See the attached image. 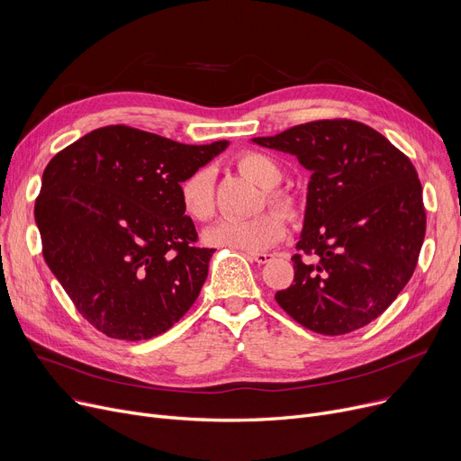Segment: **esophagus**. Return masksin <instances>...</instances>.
I'll use <instances>...</instances> for the list:
<instances>
[{
    "mask_svg": "<svg viewBox=\"0 0 461 461\" xmlns=\"http://www.w3.org/2000/svg\"><path fill=\"white\" fill-rule=\"evenodd\" d=\"M247 256H249V259H252V261H256L259 265L269 263L273 259V254H269V252H249Z\"/></svg>",
    "mask_w": 461,
    "mask_h": 461,
    "instance_id": "1",
    "label": "esophagus"
}]
</instances>
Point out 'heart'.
<instances>
[{
    "label": "heart",
    "mask_w": 461,
    "mask_h": 461,
    "mask_svg": "<svg viewBox=\"0 0 461 461\" xmlns=\"http://www.w3.org/2000/svg\"><path fill=\"white\" fill-rule=\"evenodd\" d=\"M239 172L267 192V202L282 214L295 212V200L285 192L271 190L282 181L280 166L267 155L247 151L237 158ZM179 198L185 214L192 221L203 222L214 211L212 172L200 167L179 186ZM285 235V222L278 212H261L250 218H224L205 231V240L212 247L233 249L240 252H263L273 249Z\"/></svg>",
    "instance_id": "1"
}]
</instances>
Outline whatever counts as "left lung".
<instances>
[{
  "mask_svg": "<svg viewBox=\"0 0 461 461\" xmlns=\"http://www.w3.org/2000/svg\"><path fill=\"white\" fill-rule=\"evenodd\" d=\"M254 141L295 155L312 172L299 254L292 258L295 278L276 303L320 334L368 325L417 267L426 211L415 166L353 119L310 121Z\"/></svg>",
  "mask_w": 461,
  "mask_h": 461,
  "instance_id": "1",
  "label": "left lung"
}]
</instances>
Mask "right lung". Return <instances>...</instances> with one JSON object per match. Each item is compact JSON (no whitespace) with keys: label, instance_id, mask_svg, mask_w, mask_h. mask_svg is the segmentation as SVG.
Instances as JSON below:
<instances>
[{"label":"right lung","instance_id":"obj_1","mask_svg":"<svg viewBox=\"0 0 461 461\" xmlns=\"http://www.w3.org/2000/svg\"><path fill=\"white\" fill-rule=\"evenodd\" d=\"M226 148L110 125L48 162L35 200L42 256L96 330L149 340L198 299L214 250L196 245L179 186Z\"/></svg>","mask_w":461,"mask_h":461}]
</instances>
